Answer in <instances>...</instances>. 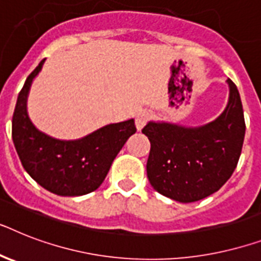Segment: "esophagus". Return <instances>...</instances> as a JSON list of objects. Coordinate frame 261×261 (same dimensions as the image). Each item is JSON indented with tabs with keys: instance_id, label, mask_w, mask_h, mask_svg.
Here are the masks:
<instances>
[{
	"instance_id": "esophagus-1",
	"label": "esophagus",
	"mask_w": 261,
	"mask_h": 261,
	"mask_svg": "<svg viewBox=\"0 0 261 261\" xmlns=\"http://www.w3.org/2000/svg\"><path fill=\"white\" fill-rule=\"evenodd\" d=\"M150 118H151V115H150V112L147 111H139L137 114V116H135V124H137V128L138 130H141V128H143V126H145L147 122L150 120Z\"/></svg>"
}]
</instances>
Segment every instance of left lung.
Wrapping results in <instances>:
<instances>
[{
    "label": "left lung",
    "mask_w": 261,
    "mask_h": 261,
    "mask_svg": "<svg viewBox=\"0 0 261 261\" xmlns=\"http://www.w3.org/2000/svg\"><path fill=\"white\" fill-rule=\"evenodd\" d=\"M229 101L216 120L188 128L149 122L142 133L149 138L146 170L154 189L179 202H194L221 188L234 171L245 135L240 94L228 79Z\"/></svg>",
    "instance_id": "1"
}]
</instances>
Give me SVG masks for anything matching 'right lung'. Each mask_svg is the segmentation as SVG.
Returning <instances> with one entry per match:
<instances>
[{"instance_id": "add662e5", "label": "right lung", "mask_w": 261, "mask_h": 261, "mask_svg": "<svg viewBox=\"0 0 261 261\" xmlns=\"http://www.w3.org/2000/svg\"><path fill=\"white\" fill-rule=\"evenodd\" d=\"M44 60L27 77L17 97L12 138L28 174L59 196H83L96 190L126 141L137 131L134 119L105 126L77 141H59L42 134L28 118L27 96Z\"/></svg>"}]
</instances>
